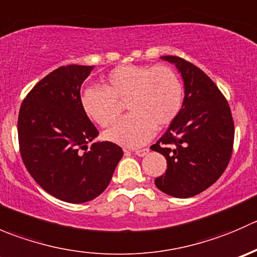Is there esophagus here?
<instances>
[{
    "mask_svg": "<svg viewBox=\"0 0 257 257\" xmlns=\"http://www.w3.org/2000/svg\"><path fill=\"white\" fill-rule=\"evenodd\" d=\"M134 154H137L138 157H144V155H147L148 153H149V149L148 148H143V149H136L133 150Z\"/></svg>",
    "mask_w": 257,
    "mask_h": 257,
    "instance_id": "obj_1",
    "label": "esophagus"
}]
</instances>
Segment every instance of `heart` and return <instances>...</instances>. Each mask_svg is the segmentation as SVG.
I'll use <instances>...</instances> for the list:
<instances>
[{"instance_id": "1", "label": "heart", "mask_w": 257, "mask_h": 257, "mask_svg": "<svg viewBox=\"0 0 257 257\" xmlns=\"http://www.w3.org/2000/svg\"><path fill=\"white\" fill-rule=\"evenodd\" d=\"M103 89L89 88L82 95L85 114L108 128L121 113V103L131 112L107 132L110 141L138 147L152 138L155 126H167L183 105L184 89L174 69L168 66H119L109 72Z\"/></svg>"}]
</instances>
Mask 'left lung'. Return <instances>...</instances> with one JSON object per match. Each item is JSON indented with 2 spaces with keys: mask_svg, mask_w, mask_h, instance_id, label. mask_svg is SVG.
<instances>
[{
  "mask_svg": "<svg viewBox=\"0 0 257 257\" xmlns=\"http://www.w3.org/2000/svg\"><path fill=\"white\" fill-rule=\"evenodd\" d=\"M160 58L177 66L185 97L177 118L150 147L168 163L155 185L174 198H190L206 190L226 169L234 147V120L226 98L208 74L180 57Z\"/></svg>",
  "mask_w": 257,
  "mask_h": 257,
  "instance_id": "obj_1",
  "label": "left lung"
}]
</instances>
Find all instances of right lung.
I'll return each mask as SVG.
<instances>
[{"instance_id":"add662e5","label":"right lung","mask_w":257,"mask_h":257,"mask_svg":"<svg viewBox=\"0 0 257 257\" xmlns=\"http://www.w3.org/2000/svg\"><path fill=\"white\" fill-rule=\"evenodd\" d=\"M92 69L77 64L54 69L30 90L18 114L26 169L43 190L72 204L100 195L123 157L112 142L87 147L99 134L80 99V87Z\"/></svg>"}]
</instances>
